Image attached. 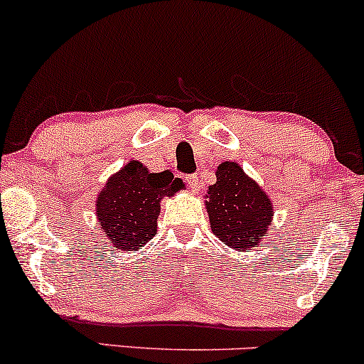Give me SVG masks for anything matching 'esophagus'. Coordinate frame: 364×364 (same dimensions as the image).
I'll list each match as a JSON object with an SVG mask.
<instances>
[{
	"label": "esophagus",
	"instance_id": "34e87169",
	"mask_svg": "<svg viewBox=\"0 0 364 364\" xmlns=\"http://www.w3.org/2000/svg\"><path fill=\"white\" fill-rule=\"evenodd\" d=\"M186 183L190 185V188L193 191H198L200 190V183H198V176L196 174H188L186 176Z\"/></svg>",
	"mask_w": 364,
	"mask_h": 364
}]
</instances>
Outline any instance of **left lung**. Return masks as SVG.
<instances>
[{
  "instance_id": "1",
  "label": "left lung",
  "mask_w": 364,
  "mask_h": 364,
  "mask_svg": "<svg viewBox=\"0 0 364 364\" xmlns=\"http://www.w3.org/2000/svg\"><path fill=\"white\" fill-rule=\"evenodd\" d=\"M215 176L205 202L212 232L232 250L253 248L272 224L274 207L269 195L246 176L237 162H223Z\"/></svg>"
}]
</instances>
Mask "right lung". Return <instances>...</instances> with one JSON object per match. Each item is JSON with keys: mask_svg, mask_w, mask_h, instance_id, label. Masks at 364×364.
Instances as JSON below:
<instances>
[{"mask_svg": "<svg viewBox=\"0 0 364 364\" xmlns=\"http://www.w3.org/2000/svg\"><path fill=\"white\" fill-rule=\"evenodd\" d=\"M183 188V179L171 171L150 173L141 162L129 161L107 179L95 202L104 236L123 252L140 250L156 236L161 200Z\"/></svg>", "mask_w": 364, "mask_h": 364, "instance_id": "right-lung-1", "label": "right lung"}]
</instances>
